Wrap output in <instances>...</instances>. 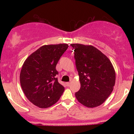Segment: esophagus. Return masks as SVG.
I'll return each instance as SVG.
<instances>
[{
    "label": "esophagus",
    "instance_id": "34e87169",
    "mask_svg": "<svg viewBox=\"0 0 134 134\" xmlns=\"http://www.w3.org/2000/svg\"><path fill=\"white\" fill-rule=\"evenodd\" d=\"M66 84H67V86H70V82H67V83H66Z\"/></svg>",
    "mask_w": 134,
    "mask_h": 134
}]
</instances>
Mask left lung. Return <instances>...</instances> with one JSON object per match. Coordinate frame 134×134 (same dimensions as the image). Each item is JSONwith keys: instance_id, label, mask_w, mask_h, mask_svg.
I'll return each instance as SVG.
<instances>
[{"instance_id": "obj_1", "label": "left lung", "mask_w": 134, "mask_h": 134, "mask_svg": "<svg viewBox=\"0 0 134 134\" xmlns=\"http://www.w3.org/2000/svg\"><path fill=\"white\" fill-rule=\"evenodd\" d=\"M79 76L81 87L75 93L77 101L85 107L103 104L113 90L115 69L109 58L91 45L71 44Z\"/></svg>"}]
</instances>
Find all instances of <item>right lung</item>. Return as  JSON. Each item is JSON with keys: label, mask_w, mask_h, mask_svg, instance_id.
Instances as JSON below:
<instances>
[{"label": "right lung", "mask_w": 134, "mask_h": 134, "mask_svg": "<svg viewBox=\"0 0 134 134\" xmlns=\"http://www.w3.org/2000/svg\"><path fill=\"white\" fill-rule=\"evenodd\" d=\"M68 47L65 43L43 45L24 61L20 83L25 96L36 107H50L64 93V87L56 77V65Z\"/></svg>", "instance_id": "add662e5"}]
</instances>
